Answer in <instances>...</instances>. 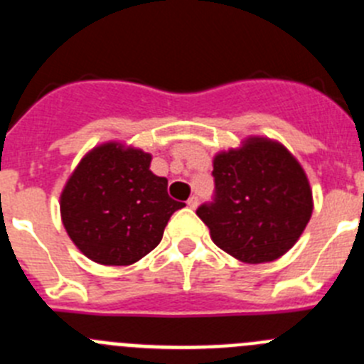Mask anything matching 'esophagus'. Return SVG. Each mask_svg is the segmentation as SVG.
<instances>
[{
  "mask_svg": "<svg viewBox=\"0 0 364 364\" xmlns=\"http://www.w3.org/2000/svg\"><path fill=\"white\" fill-rule=\"evenodd\" d=\"M188 205L191 208V210H195V208L198 205V197H195V195H193V197H189L188 198Z\"/></svg>",
  "mask_w": 364,
  "mask_h": 364,
  "instance_id": "34e87169",
  "label": "esophagus"
}]
</instances>
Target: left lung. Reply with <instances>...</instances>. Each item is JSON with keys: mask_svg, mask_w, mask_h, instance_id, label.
Wrapping results in <instances>:
<instances>
[{"mask_svg": "<svg viewBox=\"0 0 364 364\" xmlns=\"http://www.w3.org/2000/svg\"><path fill=\"white\" fill-rule=\"evenodd\" d=\"M215 197L197 215L220 250L247 264L272 262L299 240L314 202L294 154L268 138L213 159Z\"/></svg>", "mask_w": 364, "mask_h": 364, "instance_id": "8db88e82", "label": "left lung"}]
</instances>
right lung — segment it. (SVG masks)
<instances>
[{
	"label": "right lung",
	"mask_w": 364,
	"mask_h": 364,
	"mask_svg": "<svg viewBox=\"0 0 364 364\" xmlns=\"http://www.w3.org/2000/svg\"><path fill=\"white\" fill-rule=\"evenodd\" d=\"M151 154L109 142L85 154L60 198L62 220L80 252L98 264L129 266L162 240L184 202L151 173Z\"/></svg>",
	"instance_id": "right-lung-1"
}]
</instances>
